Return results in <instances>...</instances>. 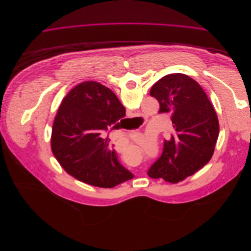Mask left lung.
I'll use <instances>...</instances> for the list:
<instances>
[{
  "mask_svg": "<svg viewBox=\"0 0 251 251\" xmlns=\"http://www.w3.org/2000/svg\"><path fill=\"white\" fill-rule=\"evenodd\" d=\"M150 94L160 104L159 113L171 114L174 133L148 175L177 183L210 160L219 135L217 113L199 83L182 73L165 75Z\"/></svg>",
  "mask_w": 251,
  "mask_h": 251,
  "instance_id": "1",
  "label": "left lung"
}]
</instances>
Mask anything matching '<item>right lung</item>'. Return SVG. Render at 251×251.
I'll list each match as a JSON object with an SVG mask.
<instances>
[{
    "instance_id": "1",
    "label": "right lung",
    "mask_w": 251,
    "mask_h": 251,
    "mask_svg": "<svg viewBox=\"0 0 251 251\" xmlns=\"http://www.w3.org/2000/svg\"><path fill=\"white\" fill-rule=\"evenodd\" d=\"M125 115V107L109 88L96 81L79 83L64 98L53 123V155L68 174L90 185L112 188L134 178L103 137Z\"/></svg>"
}]
</instances>
